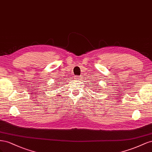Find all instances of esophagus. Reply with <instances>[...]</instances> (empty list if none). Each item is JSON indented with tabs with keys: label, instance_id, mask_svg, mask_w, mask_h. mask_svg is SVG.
<instances>
[{
	"label": "esophagus",
	"instance_id": "34e87169",
	"mask_svg": "<svg viewBox=\"0 0 152 152\" xmlns=\"http://www.w3.org/2000/svg\"><path fill=\"white\" fill-rule=\"evenodd\" d=\"M74 79L76 80H80L81 79V76H74Z\"/></svg>",
	"mask_w": 152,
	"mask_h": 152
}]
</instances>
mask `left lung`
I'll list each match as a JSON object with an SVG mask.
<instances>
[{"label":"left lung","mask_w":152,"mask_h":152,"mask_svg":"<svg viewBox=\"0 0 152 152\" xmlns=\"http://www.w3.org/2000/svg\"><path fill=\"white\" fill-rule=\"evenodd\" d=\"M96 87H97V88H99V85H96ZM99 90H100V89H99Z\"/></svg>","instance_id":"1"}]
</instances>
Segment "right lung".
Wrapping results in <instances>:
<instances>
[{
  "instance_id": "obj_1",
  "label": "right lung",
  "mask_w": 152,
  "mask_h": 152,
  "mask_svg": "<svg viewBox=\"0 0 152 152\" xmlns=\"http://www.w3.org/2000/svg\"><path fill=\"white\" fill-rule=\"evenodd\" d=\"M58 83V84H60V83ZM56 87H57V86H56ZM57 87H58V86H57Z\"/></svg>"
}]
</instances>
